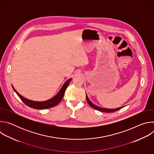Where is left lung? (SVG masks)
Listing matches in <instances>:
<instances>
[{
	"label": "left lung",
	"instance_id": "obj_1",
	"mask_svg": "<svg viewBox=\"0 0 154 154\" xmlns=\"http://www.w3.org/2000/svg\"><path fill=\"white\" fill-rule=\"evenodd\" d=\"M86 100H87V102L88 103V104L92 107L94 109H96V110H98V111H100V112H108V113H112V112H116L118 110H119V109H121L122 108H123V106L122 107H120V108H116V109H107V108H100V107H99V106H96L95 105H94L93 103H92L90 100L88 99V98L87 96H86Z\"/></svg>",
	"mask_w": 154,
	"mask_h": 154
}]
</instances>
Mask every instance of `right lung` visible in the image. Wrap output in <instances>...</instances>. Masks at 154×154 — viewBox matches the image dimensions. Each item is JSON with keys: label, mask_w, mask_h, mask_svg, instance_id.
I'll return each mask as SVG.
<instances>
[{"label": "right lung", "mask_w": 154, "mask_h": 154, "mask_svg": "<svg viewBox=\"0 0 154 154\" xmlns=\"http://www.w3.org/2000/svg\"><path fill=\"white\" fill-rule=\"evenodd\" d=\"M71 81V79L67 80L64 83V84L62 86V88L60 90V91L58 92V93L54 97L52 98L50 100L45 101V102H36V101H32L30 100H28L22 96L21 95H20L14 89L13 87V88L14 90V91L16 93L17 96L19 97V98L21 99V100L23 101L26 105L29 106V107H31V108H35V109H47V108H51V107H53V106L57 105L61 102V100L63 99V97L64 96V92H65L66 90L67 87L69 85Z\"/></svg>", "instance_id": "obj_1"}]
</instances>
